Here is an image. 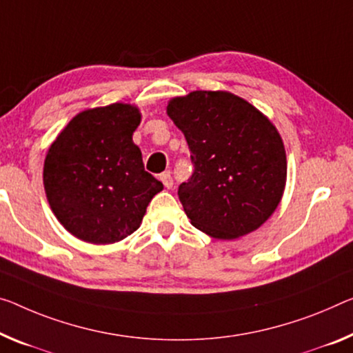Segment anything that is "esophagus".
<instances>
[{
  "instance_id": "1",
  "label": "esophagus",
  "mask_w": 353,
  "mask_h": 353,
  "mask_svg": "<svg viewBox=\"0 0 353 353\" xmlns=\"http://www.w3.org/2000/svg\"><path fill=\"white\" fill-rule=\"evenodd\" d=\"M161 181L164 183V186H165L167 189L173 188V180H172L170 172H164V173H161Z\"/></svg>"
}]
</instances>
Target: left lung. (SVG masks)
Listing matches in <instances>:
<instances>
[{"mask_svg": "<svg viewBox=\"0 0 353 353\" xmlns=\"http://www.w3.org/2000/svg\"><path fill=\"white\" fill-rule=\"evenodd\" d=\"M167 113L191 151L192 175L178 188L191 224L219 240L259 229L278 208L287 176L284 143L268 118L225 91L175 97Z\"/></svg>", "mask_w": 353, "mask_h": 353, "instance_id": "obj_1", "label": "left lung"}]
</instances>
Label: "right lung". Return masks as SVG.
<instances>
[{"label":"right lung","mask_w":353,"mask_h":353,"mask_svg":"<svg viewBox=\"0 0 353 353\" xmlns=\"http://www.w3.org/2000/svg\"><path fill=\"white\" fill-rule=\"evenodd\" d=\"M140 113L128 104L91 108L72 118L48 150L44 186L64 229L80 240L108 245L140 227L164 186L145 170L132 142Z\"/></svg>","instance_id":"obj_1"}]
</instances>
